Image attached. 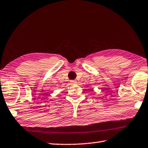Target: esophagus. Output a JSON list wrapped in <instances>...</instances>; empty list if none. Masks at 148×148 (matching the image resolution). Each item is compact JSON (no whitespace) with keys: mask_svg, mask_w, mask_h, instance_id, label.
Returning <instances> with one entry per match:
<instances>
[{"mask_svg":"<svg viewBox=\"0 0 148 148\" xmlns=\"http://www.w3.org/2000/svg\"><path fill=\"white\" fill-rule=\"evenodd\" d=\"M70 83H71V84H75V83H77V82L75 80H71Z\"/></svg>","mask_w":148,"mask_h":148,"instance_id":"34e87169","label":"esophagus"}]
</instances>
